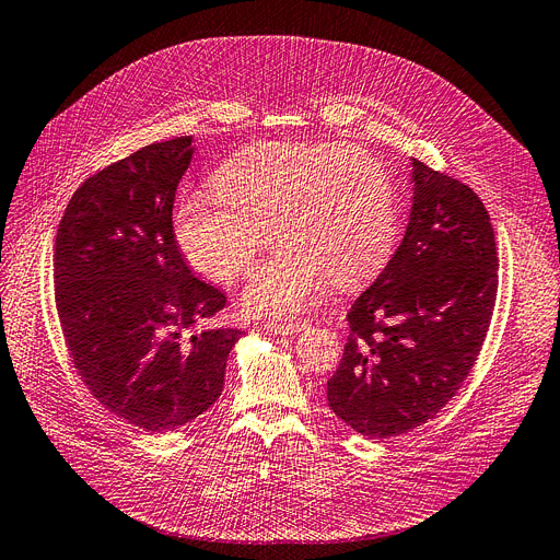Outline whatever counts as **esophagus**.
I'll return each mask as SVG.
<instances>
[{
  "label": "esophagus",
  "mask_w": 560,
  "mask_h": 560,
  "mask_svg": "<svg viewBox=\"0 0 560 560\" xmlns=\"http://www.w3.org/2000/svg\"><path fill=\"white\" fill-rule=\"evenodd\" d=\"M262 327H265L267 331H272V334L288 336V334H298V331H302L306 325H304V323H265Z\"/></svg>",
  "instance_id": "obj_1"
}]
</instances>
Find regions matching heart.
<instances>
[{
  "mask_svg": "<svg viewBox=\"0 0 560 560\" xmlns=\"http://www.w3.org/2000/svg\"><path fill=\"white\" fill-rule=\"evenodd\" d=\"M217 189L178 199L174 229L185 258L220 283L249 270L242 295L254 315L304 313L327 281L352 288L386 265L396 242V194L384 164L348 143H260L231 158Z\"/></svg>",
  "mask_w": 560,
  "mask_h": 560,
  "instance_id": "1",
  "label": "heart"
}]
</instances>
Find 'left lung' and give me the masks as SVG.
<instances>
[{
	"mask_svg": "<svg viewBox=\"0 0 560 560\" xmlns=\"http://www.w3.org/2000/svg\"><path fill=\"white\" fill-rule=\"evenodd\" d=\"M409 224L382 275L348 313L327 382L334 415L369 440L432 419L467 380L497 300V242L478 194L411 160Z\"/></svg>",
	"mask_w": 560,
	"mask_h": 560,
	"instance_id": "obj_1",
	"label": "left lung"
}]
</instances>
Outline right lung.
Returning a JSON list of instances; mask_svg holds the SVG:
<instances>
[{
	"mask_svg": "<svg viewBox=\"0 0 560 560\" xmlns=\"http://www.w3.org/2000/svg\"><path fill=\"white\" fill-rule=\"evenodd\" d=\"M191 137L143 145L86 178L55 242V300L70 361L105 409L151 434L217 402L240 329H197L226 295L194 277L174 233Z\"/></svg>",
	"mask_w": 560,
	"mask_h": 560,
	"instance_id": "add662e5",
	"label": "right lung"
}]
</instances>
